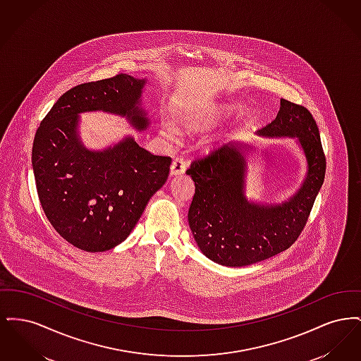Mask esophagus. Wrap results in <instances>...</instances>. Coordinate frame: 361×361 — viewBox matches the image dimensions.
<instances>
[{
    "instance_id": "1",
    "label": "esophagus",
    "mask_w": 361,
    "mask_h": 361,
    "mask_svg": "<svg viewBox=\"0 0 361 361\" xmlns=\"http://www.w3.org/2000/svg\"><path fill=\"white\" fill-rule=\"evenodd\" d=\"M185 161L183 158H174L172 162V166H171V176H180V174H184L185 173Z\"/></svg>"
}]
</instances>
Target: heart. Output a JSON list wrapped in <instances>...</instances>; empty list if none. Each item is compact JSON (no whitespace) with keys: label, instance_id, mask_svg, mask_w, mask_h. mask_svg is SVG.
<instances>
[{"label":"heart","instance_id":"1","mask_svg":"<svg viewBox=\"0 0 361 361\" xmlns=\"http://www.w3.org/2000/svg\"><path fill=\"white\" fill-rule=\"evenodd\" d=\"M237 106L231 105V104L215 103L209 104L206 108L190 114L188 116L184 118V123L187 124L189 128H195V130H203L208 127H214L222 121H228L235 112H237ZM162 133L166 137H177V130L173 127L172 124H164L162 126Z\"/></svg>","mask_w":361,"mask_h":361}]
</instances>
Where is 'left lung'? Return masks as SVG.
<instances>
[{"instance_id": "left-lung-1", "label": "left lung", "mask_w": 361, "mask_h": 361, "mask_svg": "<svg viewBox=\"0 0 361 361\" xmlns=\"http://www.w3.org/2000/svg\"><path fill=\"white\" fill-rule=\"evenodd\" d=\"M257 135L291 137L305 157V177L287 199L262 202L246 196L247 159L255 146L243 140L195 159L187 171L195 183L189 228L200 252L224 267L252 265L288 249L324 184L326 159L317 123L305 106L281 99L275 121Z\"/></svg>"}]
</instances>
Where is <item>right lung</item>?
<instances>
[{
    "instance_id": "right-lung-1",
    "label": "right lung",
    "mask_w": 361,
    "mask_h": 361,
    "mask_svg": "<svg viewBox=\"0 0 361 361\" xmlns=\"http://www.w3.org/2000/svg\"><path fill=\"white\" fill-rule=\"evenodd\" d=\"M146 84L147 78L118 74L74 86L36 131L32 169L40 204L59 235L81 250L105 252L126 240L169 176L172 159L145 150L133 135L96 150L80 135L81 114L99 111L146 131Z\"/></svg>"
}]
</instances>
